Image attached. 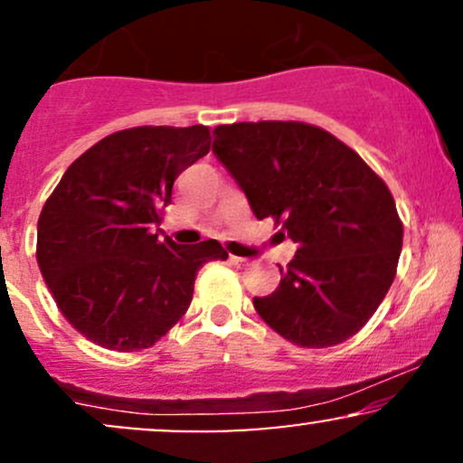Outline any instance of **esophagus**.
Masks as SVG:
<instances>
[{"instance_id":"1","label":"esophagus","mask_w":463,"mask_h":463,"mask_svg":"<svg viewBox=\"0 0 463 463\" xmlns=\"http://www.w3.org/2000/svg\"><path fill=\"white\" fill-rule=\"evenodd\" d=\"M231 263H232V265H237V268H248V265H250L248 259H243V257H235V254H231Z\"/></svg>"}]
</instances>
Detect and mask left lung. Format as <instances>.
I'll return each mask as SVG.
<instances>
[{"instance_id":"obj_1","label":"left lung","mask_w":463,"mask_h":463,"mask_svg":"<svg viewBox=\"0 0 463 463\" xmlns=\"http://www.w3.org/2000/svg\"><path fill=\"white\" fill-rule=\"evenodd\" d=\"M215 135L213 152L254 215L298 246L254 309L296 346L346 342L394 283L402 222L392 191L353 147L305 121H241Z\"/></svg>"}]
</instances>
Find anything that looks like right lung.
Instances as JSON below:
<instances>
[{"label":"right lung","mask_w":463,"mask_h":463,"mask_svg":"<svg viewBox=\"0 0 463 463\" xmlns=\"http://www.w3.org/2000/svg\"><path fill=\"white\" fill-rule=\"evenodd\" d=\"M209 150L202 124L113 132L47 198L36 261L67 322L98 346H154L187 313L202 265L228 259L215 239L178 246L154 232L176 178Z\"/></svg>","instance_id":"add662e5"}]
</instances>
